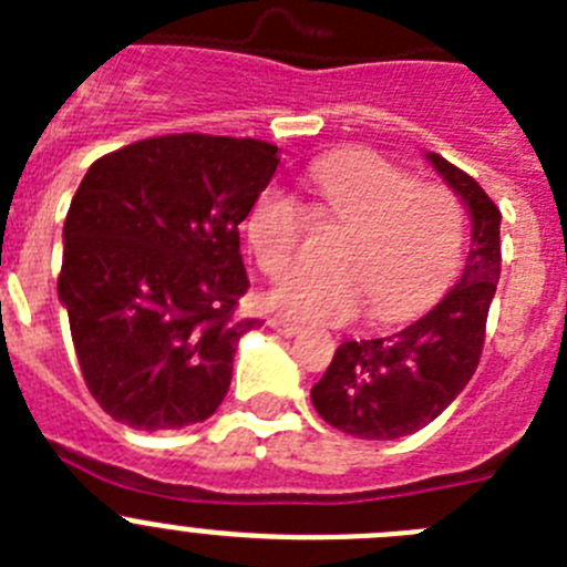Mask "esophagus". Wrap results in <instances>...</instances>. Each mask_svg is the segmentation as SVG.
I'll use <instances>...</instances> for the list:
<instances>
[{
  "label": "esophagus",
  "mask_w": 567,
  "mask_h": 567,
  "mask_svg": "<svg viewBox=\"0 0 567 567\" xmlns=\"http://www.w3.org/2000/svg\"><path fill=\"white\" fill-rule=\"evenodd\" d=\"M269 327H272L278 334H287V338H292V334L300 332L298 323H292V320H284V318H272L269 320Z\"/></svg>",
  "instance_id": "esophagus-1"
}]
</instances>
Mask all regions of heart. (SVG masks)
I'll use <instances>...</instances> for the list:
<instances>
[{"instance_id": "obj_1", "label": "heart", "mask_w": 567, "mask_h": 567, "mask_svg": "<svg viewBox=\"0 0 567 567\" xmlns=\"http://www.w3.org/2000/svg\"><path fill=\"white\" fill-rule=\"evenodd\" d=\"M315 213L349 227L329 272L298 269L269 300L298 320H352L369 303L380 323L414 318L443 292L465 247V213L440 184H417L409 169L372 153L320 158L309 173ZM309 209L284 187H267L247 213V240L269 278L295 264Z\"/></svg>"}]
</instances>
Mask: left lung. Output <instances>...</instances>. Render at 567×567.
I'll use <instances>...</instances> for the list:
<instances>
[{"label":"left lung","mask_w":567,"mask_h":567,"mask_svg":"<svg viewBox=\"0 0 567 567\" xmlns=\"http://www.w3.org/2000/svg\"><path fill=\"white\" fill-rule=\"evenodd\" d=\"M471 215L465 269L437 307L389 338L346 340L312 385L318 414L360 440H398L452 405L477 372L485 320L499 280V209L468 173L429 153Z\"/></svg>","instance_id":"left-lung-1"}]
</instances>
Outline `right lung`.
<instances>
[{"label":"right lung","mask_w":567,"mask_h":567,"mask_svg":"<svg viewBox=\"0 0 567 567\" xmlns=\"http://www.w3.org/2000/svg\"><path fill=\"white\" fill-rule=\"evenodd\" d=\"M280 164L258 138L175 133L102 155L64 218L59 300L84 383L138 432L204 423L227 398L249 278L238 224Z\"/></svg>","instance_id":"right-lung-1"}]
</instances>
